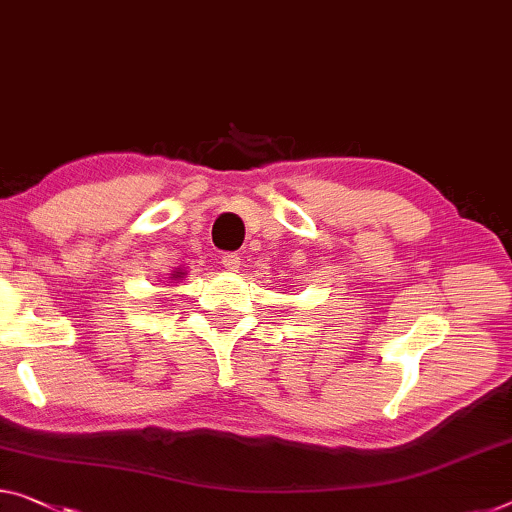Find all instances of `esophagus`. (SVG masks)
<instances>
[{"label":"esophagus","instance_id":"obj_1","mask_svg":"<svg viewBox=\"0 0 512 512\" xmlns=\"http://www.w3.org/2000/svg\"><path fill=\"white\" fill-rule=\"evenodd\" d=\"M222 265H224L229 272H238L240 265H242V256L235 254V251H229V254L222 256Z\"/></svg>","mask_w":512,"mask_h":512}]
</instances>
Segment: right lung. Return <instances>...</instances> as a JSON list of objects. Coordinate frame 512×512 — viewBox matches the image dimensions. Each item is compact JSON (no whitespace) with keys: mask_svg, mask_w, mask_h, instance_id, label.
<instances>
[{"mask_svg":"<svg viewBox=\"0 0 512 512\" xmlns=\"http://www.w3.org/2000/svg\"><path fill=\"white\" fill-rule=\"evenodd\" d=\"M183 274H185V272H180V267H178V272H176V274H171V279H178V277H183Z\"/></svg>","mask_w":512,"mask_h":512,"instance_id":"obj_1","label":"right lung"}]
</instances>
